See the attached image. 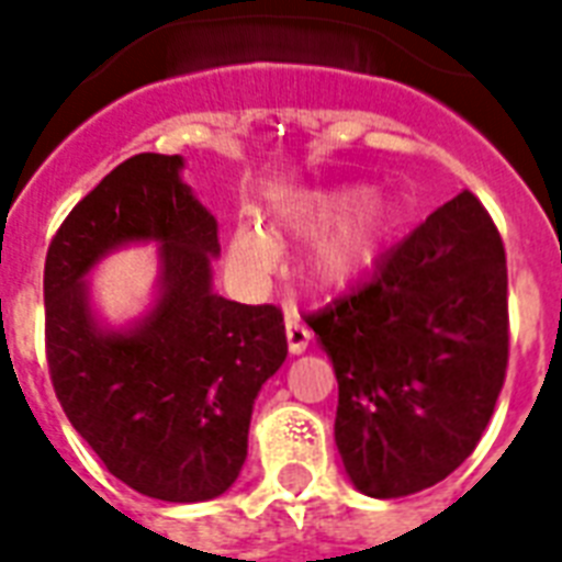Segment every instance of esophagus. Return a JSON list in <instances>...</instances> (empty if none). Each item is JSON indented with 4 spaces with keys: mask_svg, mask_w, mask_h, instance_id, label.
<instances>
[{
    "mask_svg": "<svg viewBox=\"0 0 562 562\" xmlns=\"http://www.w3.org/2000/svg\"><path fill=\"white\" fill-rule=\"evenodd\" d=\"M285 338H289L291 353H303V350L310 348V341H312L310 327H306V324L300 321V315L294 310L285 315Z\"/></svg>",
    "mask_w": 562,
    "mask_h": 562,
    "instance_id": "esophagus-1",
    "label": "esophagus"
}]
</instances>
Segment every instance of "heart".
Wrapping results in <instances>:
<instances>
[{
	"label": "heart",
	"instance_id": "obj_1",
	"mask_svg": "<svg viewBox=\"0 0 562 562\" xmlns=\"http://www.w3.org/2000/svg\"><path fill=\"white\" fill-rule=\"evenodd\" d=\"M336 216L324 233L312 241L303 259V277L312 289L338 291L362 277L395 241L401 229V205L385 191L353 188H321L303 191L280 205L282 226L294 233H312ZM233 262L247 277H265L273 265V241L259 226L244 224L233 233Z\"/></svg>",
	"mask_w": 562,
	"mask_h": 562
}]
</instances>
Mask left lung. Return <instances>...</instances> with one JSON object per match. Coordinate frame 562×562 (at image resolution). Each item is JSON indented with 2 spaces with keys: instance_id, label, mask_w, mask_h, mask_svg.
<instances>
[{
  "instance_id": "left-lung-1",
  "label": "left lung",
  "mask_w": 562,
  "mask_h": 562,
  "mask_svg": "<svg viewBox=\"0 0 562 562\" xmlns=\"http://www.w3.org/2000/svg\"><path fill=\"white\" fill-rule=\"evenodd\" d=\"M306 324L333 359L336 445L353 486L371 498L436 486L477 448L507 376L498 226L460 191Z\"/></svg>"
}]
</instances>
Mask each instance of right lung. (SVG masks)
<instances>
[{"mask_svg": "<svg viewBox=\"0 0 562 562\" xmlns=\"http://www.w3.org/2000/svg\"><path fill=\"white\" fill-rule=\"evenodd\" d=\"M179 170L182 156L140 153L79 200L46 252L43 303L49 376L76 434L140 495L194 504L238 477L252 401L289 345L277 306L212 291L217 221ZM132 240L162 247L159 300L135 328L102 330L83 277Z\"/></svg>", "mask_w": 562, "mask_h": 562, "instance_id": "right-lung-1", "label": "right lung"}]
</instances>
